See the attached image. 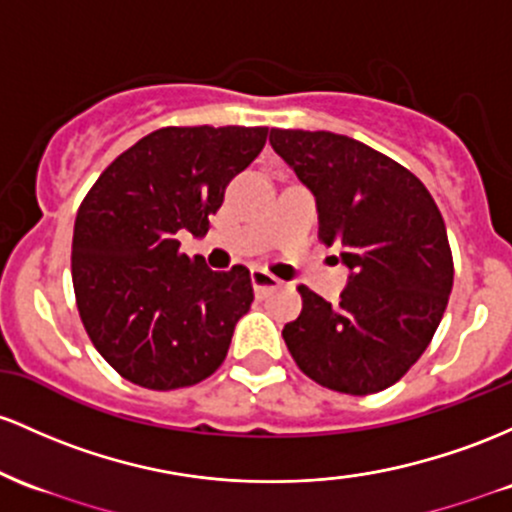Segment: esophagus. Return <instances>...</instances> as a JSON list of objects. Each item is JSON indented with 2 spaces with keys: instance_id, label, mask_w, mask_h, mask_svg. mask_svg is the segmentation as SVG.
Wrapping results in <instances>:
<instances>
[{
  "instance_id": "obj_1",
  "label": "esophagus",
  "mask_w": 512,
  "mask_h": 512,
  "mask_svg": "<svg viewBox=\"0 0 512 512\" xmlns=\"http://www.w3.org/2000/svg\"><path fill=\"white\" fill-rule=\"evenodd\" d=\"M250 279H252V289H255L257 296H267V294H272L274 289H279V286H282V282H279L274 274H269L267 269H262V267L252 269Z\"/></svg>"
}]
</instances>
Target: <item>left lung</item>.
I'll return each instance as SVG.
<instances>
[{"instance_id":"left-lung-1","label":"left lung","mask_w":512,"mask_h":512,"mask_svg":"<svg viewBox=\"0 0 512 512\" xmlns=\"http://www.w3.org/2000/svg\"><path fill=\"white\" fill-rule=\"evenodd\" d=\"M269 143L316 196L320 240L338 245L350 269L340 303L299 286L286 347L320 386L352 396L389 389L447 308L454 265L442 213L413 172L355 138L272 128Z\"/></svg>"}]
</instances>
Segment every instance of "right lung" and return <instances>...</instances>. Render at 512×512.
<instances>
[{"label":"right lung","mask_w":512,"mask_h":512,"mask_svg":"<svg viewBox=\"0 0 512 512\" xmlns=\"http://www.w3.org/2000/svg\"><path fill=\"white\" fill-rule=\"evenodd\" d=\"M269 128H160L99 174L72 235L77 311L99 355L153 391L204 381L250 311V272H213L179 250L206 235L230 179L265 148Z\"/></svg>","instance_id":"1"}]
</instances>
